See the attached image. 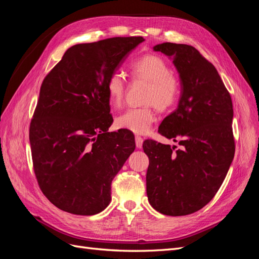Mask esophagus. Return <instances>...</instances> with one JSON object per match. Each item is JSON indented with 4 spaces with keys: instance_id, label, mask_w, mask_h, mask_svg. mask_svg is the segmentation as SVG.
Listing matches in <instances>:
<instances>
[{
    "instance_id": "34e87169",
    "label": "esophagus",
    "mask_w": 259,
    "mask_h": 259,
    "mask_svg": "<svg viewBox=\"0 0 259 259\" xmlns=\"http://www.w3.org/2000/svg\"><path fill=\"white\" fill-rule=\"evenodd\" d=\"M143 143H144V140H143L142 137H139V136L135 137V144H136V147L138 149H140V148L143 147Z\"/></svg>"
}]
</instances>
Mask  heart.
Masks as SVG:
<instances>
[{"label": "heart", "instance_id": "b5f03b06", "mask_svg": "<svg viewBox=\"0 0 259 259\" xmlns=\"http://www.w3.org/2000/svg\"><path fill=\"white\" fill-rule=\"evenodd\" d=\"M135 79L149 82L145 101L155 105L161 111L173 107L179 96L180 86L176 77L170 74L167 62L156 55H145L131 65ZM106 90L111 105L122 104L125 94V80L120 72H113L107 79ZM155 121L152 106L131 108L116 117L117 127L127 130L138 135L148 133Z\"/></svg>", "mask_w": 259, "mask_h": 259}]
</instances>
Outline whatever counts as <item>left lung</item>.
<instances>
[{
  "instance_id": "left-lung-1",
  "label": "left lung",
  "mask_w": 259,
  "mask_h": 259,
  "mask_svg": "<svg viewBox=\"0 0 259 259\" xmlns=\"http://www.w3.org/2000/svg\"><path fill=\"white\" fill-rule=\"evenodd\" d=\"M153 51L173 60L179 74L177 109L159 133L180 148L145 140L147 195L164 215H189L214 198L232 163V100L216 68L193 46L166 42Z\"/></svg>"
}]
</instances>
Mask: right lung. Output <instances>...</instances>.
Wrapping results in <instances>:
<instances>
[{"label": "right lung", "mask_w": 259, "mask_h": 259, "mask_svg": "<svg viewBox=\"0 0 259 259\" xmlns=\"http://www.w3.org/2000/svg\"><path fill=\"white\" fill-rule=\"evenodd\" d=\"M143 36L111 37L68 49L45 76L29 139L34 173L55 206L95 215L111 201V183L135 150L126 130L108 132L107 79Z\"/></svg>", "instance_id": "right-lung-1"}]
</instances>
